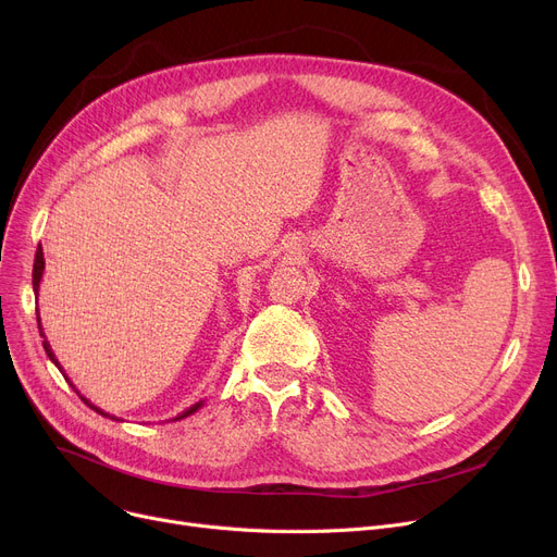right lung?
Returning <instances> with one entry per match:
<instances>
[{
  "label": "right lung",
  "mask_w": 557,
  "mask_h": 557,
  "mask_svg": "<svg viewBox=\"0 0 557 557\" xmlns=\"http://www.w3.org/2000/svg\"><path fill=\"white\" fill-rule=\"evenodd\" d=\"M42 273H45V255H42V246H38V250H36V261H34V294H36V298H38V290H40V280H42ZM36 313H38V309H36ZM38 330H40V336L45 338L42 341V347H45V352H47V357H49V361L58 368V370H61L63 372V368H61V363H58V359H55V355H53V349H51V345H49V341H47V336H45V332H42V323H40V313H38ZM63 376H65V372H63ZM67 379V376H65ZM67 384L76 391V386L70 382V379H67ZM78 393V391H76ZM81 395V393H78ZM81 399L87 404V406H90L92 408V411H97L99 416H103V418H110V420H116V422H124V420H120V418H114V416H110V413H106V411H101V408L99 406H95L90 399H85L83 395H81ZM205 404V399H200V401H196V404H191L189 408H187V411H183L181 416H175L173 418V422L175 420H183V418H189L191 413H196L198 411V408Z\"/></svg>",
  "instance_id": "obj_1"
}]
</instances>
